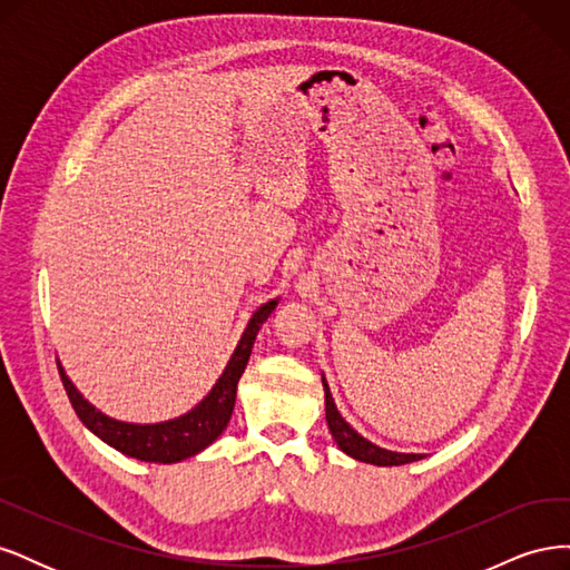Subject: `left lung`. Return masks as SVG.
<instances>
[{
    "instance_id": "1",
    "label": "left lung",
    "mask_w": 570,
    "mask_h": 570,
    "mask_svg": "<svg viewBox=\"0 0 570 570\" xmlns=\"http://www.w3.org/2000/svg\"><path fill=\"white\" fill-rule=\"evenodd\" d=\"M323 390H325V421H327V428H331V433H333L337 446L344 454H350L356 461L373 463V465H402V463H411V461L423 459V454H402V452L383 450V446H377V444L368 442L366 438H361L356 430L340 416V411L333 402V394H331V387H327V383H325V377H323Z\"/></svg>"
}]
</instances>
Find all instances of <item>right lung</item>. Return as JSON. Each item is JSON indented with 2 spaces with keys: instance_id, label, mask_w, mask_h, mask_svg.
<instances>
[{
  "instance_id": "right-lung-1",
  "label": "right lung",
  "mask_w": 570,
  "mask_h": 570,
  "mask_svg": "<svg viewBox=\"0 0 570 570\" xmlns=\"http://www.w3.org/2000/svg\"><path fill=\"white\" fill-rule=\"evenodd\" d=\"M275 306H278V299H271L264 306L256 308L252 321L245 327L243 337H239V344L233 352L226 371H223V375L218 377V383L193 411H187L180 419L154 423V425L114 421L105 416L101 411H97L88 400H82V394L73 387L63 368L57 364L63 390L68 394V400H71V406L76 409L82 425L90 428L99 440L111 444L120 454L140 459V461H154V463H176V461L189 459L199 454L202 450H206V446H209L223 430H226L235 409L239 375H243L247 368L256 333L258 327H262V323L271 316Z\"/></svg>"
}]
</instances>
